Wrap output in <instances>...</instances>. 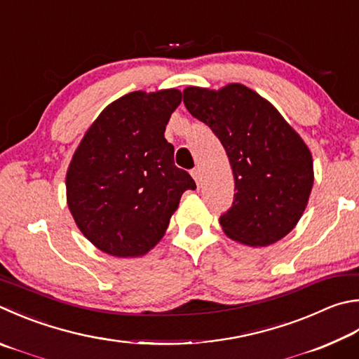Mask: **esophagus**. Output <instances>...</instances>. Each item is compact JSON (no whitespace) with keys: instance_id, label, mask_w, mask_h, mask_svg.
<instances>
[{"instance_id":"34e87169","label":"esophagus","mask_w":359,"mask_h":359,"mask_svg":"<svg viewBox=\"0 0 359 359\" xmlns=\"http://www.w3.org/2000/svg\"><path fill=\"white\" fill-rule=\"evenodd\" d=\"M191 175H193V179L196 180V184L201 185V182H202V172H201V169H199V168L191 169Z\"/></svg>"}]
</instances>
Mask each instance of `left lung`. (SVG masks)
<instances>
[{
    "label": "left lung",
    "instance_id": "8db88e82",
    "mask_svg": "<svg viewBox=\"0 0 359 359\" xmlns=\"http://www.w3.org/2000/svg\"><path fill=\"white\" fill-rule=\"evenodd\" d=\"M184 103L226 149L236 182L219 224L232 240L269 246L297 226L314 184L308 146L271 103L243 84L187 88Z\"/></svg>",
    "mask_w": 359,
    "mask_h": 359
}]
</instances>
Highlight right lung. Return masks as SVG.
Listing matches in <instances>:
<instances>
[{
    "label": "right lung",
    "instance_id": "right-lung-1",
    "mask_svg": "<svg viewBox=\"0 0 359 359\" xmlns=\"http://www.w3.org/2000/svg\"><path fill=\"white\" fill-rule=\"evenodd\" d=\"M180 100L175 89L123 95L103 109L74 154L69 208L83 236L103 252L146 254L160 242L184 191L196 190L165 140Z\"/></svg>",
    "mask_w": 359,
    "mask_h": 359
}]
</instances>
